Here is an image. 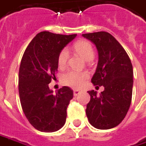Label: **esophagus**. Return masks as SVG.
Here are the masks:
<instances>
[{
	"label": "esophagus",
	"mask_w": 146,
	"mask_h": 146,
	"mask_svg": "<svg viewBox=\"0 0 146 146\" xmlns=\"http://www.w3.org/2000/svg\"><path fill=\"white\" fill-rule=\"evenodd\" d=\"M80 92H80L79 90H77V89H76V90H73V95H74V96H78Z\"/></svg>",
	"instance_id": "obj_1"
}]
</instances>
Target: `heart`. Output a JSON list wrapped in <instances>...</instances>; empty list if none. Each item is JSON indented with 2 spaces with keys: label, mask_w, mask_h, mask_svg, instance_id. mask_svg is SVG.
<instances>
[{
  "label": "heart",
  "mask_w": 146,
  "mask_h": 146,
  "mask_svg": "<svg viewBox=\"0 0 146 146\" xmlns=\"http://www.w3.org/2000/svg\"><path fill=\"white\" fill-rule=\"evenodd\" d=\"M73 49L77 53L82 55L86 60H92L95 56V50L90 41L81 40L77 41L73 45ZM69 52L68 49L64 48L58 55V65L60 68H64L66 65L68 60ZM89 78V74L86 72H77L69 70L62 76V82L64 85L73 88H79L83 85L84 82Z\"/></svg>",
  "instance_id": "b5f03b06"
}]
</instances>
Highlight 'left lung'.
<instances>
[{
    "instance_id": "1",
    "label": "left lung",
    "mask_w": 146,
    "mask_h": 146,
    "mask_svg": "<svg viewBox=\"0 0 146 146\" xmlns=\"http://www.w3.org/2000/svg\"><path fill=\"white\" fill-rule=\"evenodd\" d=\"M82 36L92 41L98 50V65L92 82L105 87L99 96L93 90L88 92L91 100L86 105V113L94 127L110 129L123 120L130 108L132 64L126 50L110 33L97 32Z\"/></svg>"
}]
</instances>
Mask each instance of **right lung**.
I'll use <instances>...</instances> for the list:
<instances>
[{
	"label": "right lung",
	"mask_w": 146,
	"mask_h": 146,
	"mask_svg": "<svg viewBox=\"0 0 146 146\" xmlns=\"http://www.w3.org/2000/svg\"><path fill=\"white\" fill-rule=\"evenodd\" d=\"M76 36L41 32L23 53L19 72L20 103L29 123L40 131H56L65 123L73 90L63 86L54 94L49 83L56 79L60 52Z\"/></svg>",
	"instance_id": "1"
}]
</instances>
